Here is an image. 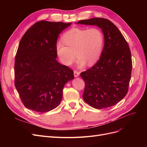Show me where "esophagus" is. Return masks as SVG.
Wrapping results in <instances>:
<instances>
[{"label": "esophagus", "mask_w": 147, "mask_h": 147, "mask_svg": "<svg viewBox=\"0 0 147 147\" xmlns=\"http://www.w3.org/2000/svg\"><path fill=\"white\" fill-rule=\"evenodd\" d=\"M74 77H77L79 76L80 72H78L77 70H74Z\"/></svg>", "instance_id": "1"}]
</instances>
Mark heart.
<instances>
[{
	"mask_svg": "<svg viewBox=\"0 0 147 147\" xmlns=\"http://www.w3.org/2000/svg\"><path fill=\"white\" fill-rule=\"evenodd\" d=\"M62 40L63 43L58 42L56 46L60 61L65 65H72L76 55L78 65L82 67L85 63L90 65L99 59L104 44V35L98 28H74L66 31L62 36Z\"/></svg>",
	"mask_w": 147,
	"mask_h": 147,
	"instance_id": "1",
	"label": "heart"
}]
</instances>
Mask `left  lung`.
<instances>
[{"label": "left lung", "instance_id": "left-lung-1", "mask_svg": "<svg viewBox=\"0 0 147 147\" xmlns=\"http://www.w3.org/2000/svg\"><path fill=\"white\" fill-rule=\"evenodd\" d=\"M77 24L97 26L102 29L105 40L98 61L80 74L85 84L83 98L95 109L110 107L128 92L132 67L130 48L117 26L107 19L94 18Z\"/></svg>", "mask_w": 147, "mask_h": 147}]
</instances>
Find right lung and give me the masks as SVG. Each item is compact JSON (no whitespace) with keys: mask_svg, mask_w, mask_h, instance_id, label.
Here are the masks:
<instances>
[{"mask_svg":"<svg viewBox=\"0 0 147 147\" xmlns=\"http://www.w3.org/2000/svg\"><path fill=\"white\" fill-rule=\"evenodd\" d=\"M72 23L40 21L22 37L15 61V85L24 105L44 113L56 108L74 71L56 60L59 34Z\"/></svg>","mask_w":147,"mask_h":147,"instance_id":"1","label":"right lung"}]
</instances>
